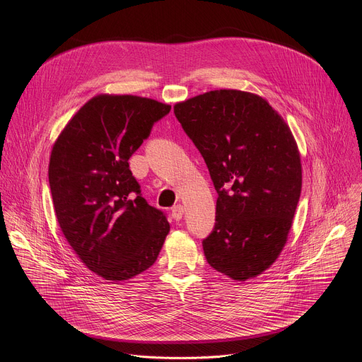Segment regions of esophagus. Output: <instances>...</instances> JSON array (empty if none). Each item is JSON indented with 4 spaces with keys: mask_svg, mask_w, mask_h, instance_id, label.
I'll return each instance as SVG.
<instances>
[{
    "mask_svg": "<svg viewBox=\"0 0 362 362\" xmlns=\"http://www.w3.org/2000/svg\"><path fill=\"white\" fill-rule=\"evenodd\" d=\"M183 212H185L183 206L182 204H176V206H173V208H172V218L175 221H180L183 218Z\"/></svg>",
    "mask_w": 362,
    "mask_h": 362,
    "instance_id": "obj_1",
    "label": "esophagus"
}]
</instances>
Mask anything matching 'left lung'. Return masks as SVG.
<instances>
[{
	"label": "left lung",
	"mask_w": 362,
	"mask_h": 362,
	"mask_svg": "<svg viewBox=\"0 0 362 362\" xmlns=\"http://www.w3.org/2000/svg\"><path fill=\"white\" fill-rule=\"evenodd\" d=\"M218 192L216 223L203 240L208 264L246 281L282 252L302 187L300 156L289 126L257 94L214 90L173 107Z\"/></svg>",
	"instance_id": "1"
}]
</instances>
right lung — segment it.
Here are the masks:
<instances>
[{"instance_id":"add662e5","label":"right lung","mask_w":362,"mask_h":362,"mask_svg":"<svg viewBox=\"0 0 362 362\" xmlns=\"http://www.w3.org/2000/svg\"><path fill=\"white\" fill-rule=\"evenodd\" d=\"M170 112L158 100L98 94L51 150L48 182L60 229L95 275L122 282L156 262L170 225L140 194L129 159Z\"/></svg>"}]
</instances>
